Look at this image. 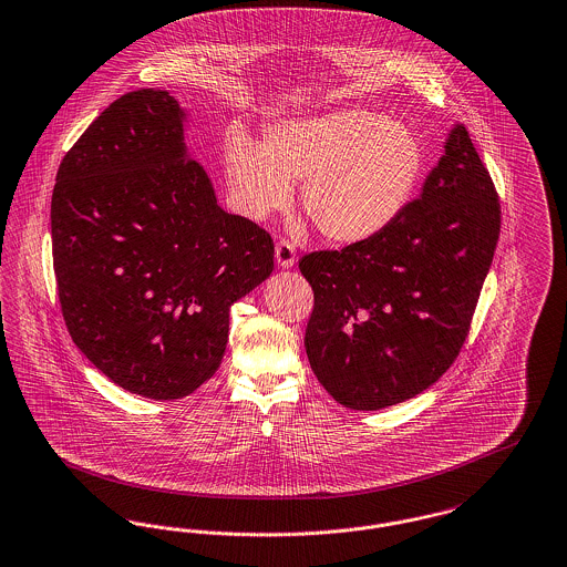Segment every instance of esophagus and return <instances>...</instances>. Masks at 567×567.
I'll return each mask as SVG.
<instances>
[{
    "label": "esophagus",
    "mask_w": 567,
    "mask_h": 567,
    "mask_svg": "<svg viewBox=\"0 0 567 567\" xmlns=\"http://www.w3.org/2000/svg\"><path fill=\"white\" fill-rule=\"evenodd\" d=\"M274 257H276V264L282 269H289V267L296 266L298 257H296V248L291 241H278L276 244V250H274Z\"/></svg>",
    "instance_id": "esophagus-1"
}]
</instances>
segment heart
<instances>
[{"mask_svg":"<svg viewBox=\"0 0 567 567\" xmlns=\"http://www.w3.org/2000/svg\"><path fill=\"white\" fill-rule=\"evenodd\" d=\"M422 165L411 128L358 106L274 122L261 147L239 133L225 145L227 188L241 216L259 223L285 209L303 178V214L342 246L368 241L399 218Z\"/></svg>","mask_w":567,"mask_h":567,"instance_id":"obj_1","label":"heart"}]
</instances>
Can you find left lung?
<instances>
[{
    "mask_svg": "<svg viewBox=\"0 0 567 567\" xmlns=\"http://www.w3.org/2000/svg\"><path fill=\"white\" fill-rule=\"evenodd\" d=\"M499 229L495 184L456 124L383 234L301 259L315 291L303 344L336 402L377 411L439 381L465 344Z\"/></svg>",
    "mask_w": 567,
    "mask_h": 567,
    "instance_id": "8db88e82",
    "label": "left lung"
}]
</instances>
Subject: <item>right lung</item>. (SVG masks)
Returning <instances> with one entry per match:
<instances>
[{
    "mask_svg": "<svg viewBox=\"0 0 567 567\" xmlns=\"http://www.w3.org/2000/svg\"><path fill=\"white\" fill-rule=\"evenodd\" d=\"M165 90L109 104L51 199L58 293L83 355L126 392L175 400L223 362L229 310L274 269V241L227 214Z\"/></svg>",
    "mask_w": 567,
    "mask_h": 567,
    "instance_id": "obj_1",
    "label": "right lung"
}]
</instances>
